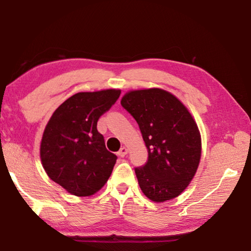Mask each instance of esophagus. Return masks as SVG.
Here are the masks:
<instances>
[{
  "label": "esophagus",
  "mask_w": 251,
  "mask_h": 251,
  "mask_svg": "<svg viewBox=\"0 0 251 251\" xmlns=\"http://www.w3.org/2000/svg\"><path fill=\"white\" fill-rule=\"evenodd\" d=\"M126 153H128V149H126V147H121V150H120L118 152V155L123 157V156L126 155Z\"/></svg>",
  "instance_id": "esophagus-1"
}]
</instances>
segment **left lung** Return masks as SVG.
<instances>
[{
  "label": "left lung",
  "instance_id": "8db88e82",
  "mask_svg": "<svg viewBox=\"0 0 251 251\" xmlns=\"http://www.w3.org/2000/svg\"><path fill=\"white\" fill-rule=\"evenodd\" d=\"M122 107L138 123L149 159L135 173L143 193L163 202L188 186L201 157V137L187 108L162 89L130 91Z\"/></svg>",
  "mask_w": 251,
  "mask_h": 251
}]
</instances>
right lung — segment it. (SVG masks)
<instances>
[{
    "label": "right lung",
    "mask_w": 251,
    "mask_h": 251,
    "mask_svg": "<svg viewBox=\"0 0 251 251\" xmlns=\"http://www.w3.org/2000/svg\"><path fill=\"white\" fill-rule=\"evenodd\" d=\"M120 94L115 89L75 94L54 111L44 129L40 150L44 170L71 194H95L111 176L118 156L106 149L97 122Z\"/></svg>",
    "instance_id": "right-lung-1"
}]
</instances>
